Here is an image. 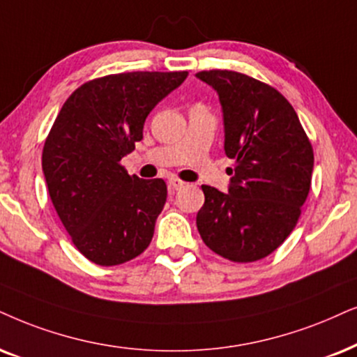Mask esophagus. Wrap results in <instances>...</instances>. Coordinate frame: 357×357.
<instances>
[{"label":"esophagus","instance_id":"esophagus-1","mask_svg":"<svg viewBox=\"0 0 357 357\" xmlns=\"http://www.w3.org/2000/svg\"><path fill=\"white\" fill-rule=\"evenodd\" d=\"M184 186H186V183L181 181V179H178V178H171L169 179V188L173 189V191H178V189H181Z\"/></svg>","mask_w":357,"mask_h":357}]
</instances>
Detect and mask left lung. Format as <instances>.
<instances>
[{
	"label": "left lung",
	"mask_w": 357,
	"mask_h": 357,
	"mask_svg": "<svg viewBox=\"0 0 357 357\" xmlns=\"http://www.w3.org/2000/svg\"><path fill=\"white\" fill-rule=\"evenodd\" d=\"M218 92L224 150L236 160L229 192L202 184L196 224L212 252L255 261L277 250L295 229L308 197L313 148L298 115L278 90L234 70H202Z\"/></svg>",
	"instance_id": "1"
}]
</instances>
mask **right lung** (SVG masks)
<instances>
[{
	"mask_svg": "<svg viewBox=\"0 0 357 357\" xmlns=\"http://www.w3.org/2000/svg\"><path fill=\"white\" fill-rule=\"evenodd\" d=\"M188 72H123L93 79L67 98L43 150V171L59 219L85 259L112 267L150 245L168 189L120 165L143 138L158 102Z\"/></svg>",
	"mask_w": 357,
	"mask_h": 357,
	"instance_id": "obj_1",
	"label": "right lung"
}]
</instances>
